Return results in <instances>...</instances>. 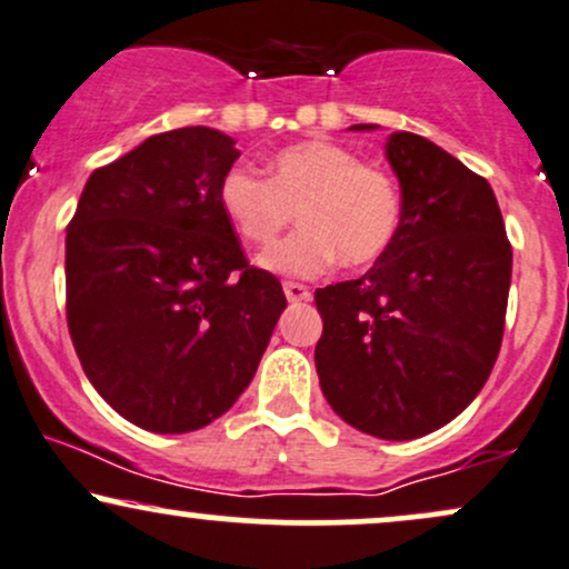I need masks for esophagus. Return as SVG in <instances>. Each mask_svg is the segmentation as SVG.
Masks as SVG:
<instances>
[{
	"mask_svg": "<svg viewBox=\"0 0 569 569\" xmlns=\"http://www.w3.org/2000/svg\"><path fill=\"white\" fill-rule=\"evenodd\" d=\"M283 291H286V299H289V302H307V299H310V289L302 283H293V280H286Z\"/></svg>",
	"mask_w": 569,
	"mask_h": 569,
	"instance_id": "34e87169",
	"label": "esophagus"
}]
</instances>
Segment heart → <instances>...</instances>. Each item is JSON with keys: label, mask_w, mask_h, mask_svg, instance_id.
I'll use <instances>...</instances> for the list:
<instances>
[{"label": "heart", "mask_w": 569, "mask_h": 569, "mask_svg": "<svg viewBox=\"0 0 569 569\" xmlns=\"http://www.w3.org/2000/svg\"><path fill=\"white\" fill-rule=\"evenodd\" d=\"M219 202L251 246H270L297 213L302 227L257 259L262 270L293 278L323 276L337 259L345 267L377 262L396 240L403 208L393 176L331 141L283 149L267 179L253 168H230Z\"/></svg>", "instance_id": "b5f03b06"}]
</instances>
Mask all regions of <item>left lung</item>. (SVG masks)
Returning <instances> with one entry per match:
<instances>
[{"label":"left lung","mask_w":569,"mask_h":569,"mask_svg":"<svg viewBox=\"0 0 569 569\" xmlns=\"http://www.w3.org/2000/svg\"><path fill=\"white\" fill-rule=\"evenodd\" d=\"M385 158L401 184V227L367 276L316 291V369L348 426L409 441L447 426L485 388L513 257L487 179L407 130L390 133Z\"/></svg>","instance_id":"1"}]
</instances>
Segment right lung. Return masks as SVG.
Instances as JSON below:
<instances>
[{"label":"right lung","mask_w":569,"mask_h":569,"mask_svg":"<svg viewBox=\"0 0 569 569\" xmlns=\"http://www.w3.org/2000/svg\"><path fill=\"white\" fill-rule=\"evenodd\" d=\"M234 139L149 136L90 173L67 227V321L98 396L152 433L206 428L257 375L286 297L251 267L219 187Z\"/></svg>","instance_id":"obj_1"}]
</instances>
